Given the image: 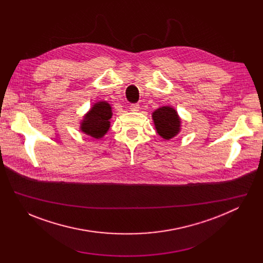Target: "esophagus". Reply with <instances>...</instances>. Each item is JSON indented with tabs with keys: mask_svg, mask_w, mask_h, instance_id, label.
I'll use <instances>...</instances> for the list:
<instances>
[{
	"mask_svg": "<svg viewBox=\"0 0 263 263\" xmlns=\"http://www.w3.org/2000/svg\"><path fill=\"white\" fill-rule=\"evenodd\" d=\"M130 110L133 111V112L139 111V105L138 104H131L130 105Z\"/></svg>",
	"mask_w": 263,
	"mask_h": 263,
	"instance_id": "obj_1",
	"label": "esophagus"
}]
</instances>
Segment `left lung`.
Here are the masks:
<instances>
[{
  "label": "left lung",
  "instance_id": "left-lung-1",
  "mask_svg": "<svg viewBox=\"0 0 263 263\" xmlns=\"http://www.w3.org/2000/svg\"><path fill=\"white\" fill-rule=\"evenodd\" d=\"M157 133L163 139L174 138L181 130V119L176 109L171 106H162L156 109L152 115Z\"/></svg>",
  "mask_w": 263,
  "mask_h": 263
}]
</instances>
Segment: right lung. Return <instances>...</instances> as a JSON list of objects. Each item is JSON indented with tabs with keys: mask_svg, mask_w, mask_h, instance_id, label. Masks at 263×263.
<instances>
[{
	"mask_svg": "<svg viewBox=\"0 0 263 263\" xmlns=\"http://www.w3.org/2000/svg\"><path fill=\"white\" fill-rule=\"evenodd\" d=\"M111 117L112 110L110 104L106 101L97 102L84 116L80 130L93 138H102L110 128L109 120Z\"/></svg>",
	"mask_w": 263,
	"mask_h": 263,
	"instance_id": "obj_1",
	"label": "right lung"
}]
</instances>
